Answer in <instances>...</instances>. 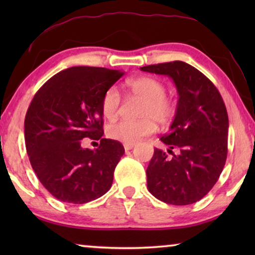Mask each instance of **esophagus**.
Listing matches in <instances>:
<instances>
[{
  "mask_svg": "<svg viewBox=\"0 0 255 255\" xmlns=\"http://www.w3.org/2000/svg\"><path fill=\"white\" fill-rule=\"evenodd\" d=\"M134 147V144H124V149L125 151H130Z\"/></svg>",
  "mask_w": 255,
  "mask_h": 255,
  "instance_id": "1",
  "label": "esophagus"
}]
</instances>
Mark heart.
Here are the masks:
<instances>
[{"instance_id": "obj_1", "label": "heart", "mask_w": 255, "mask_h": 255, "mask_svg": "<svg viewBox=\"0 0 255 255\" xmlns=\"http://www.w3.org/2000/svg\"><path fill=\"white\" fill-rule=\"evenodd\" d=\"M127 87L132 95L140 97L142 103L137 121L123 120L110 124L107 134L114 140L135 144L141 138L155 131V122L160 125L169 123L176 111L175 102L166 96V86L152 76H137L128 79ZM121 107V95L116 88L108 89L102 100L103 115L109 120L117 116Z\"/></svg>"}]
</instances>
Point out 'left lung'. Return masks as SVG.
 I'll return each mask as SVG.
<instances>
[{
	"mask_svg": "<svg viewBox=\"0 0 255 255\" xmlns=\"http://www.w3.org/2000/svg\"><path fill=\"white\" fill-rule=\"evenodd\" d=\"M140 69L169 76L179 94L175 118L160 138L172 155L154 148L146 169L147 189L165 203H195L217 182L228 156L229 117L224 101L214 83L187 62H163Z\"/></svg>",
	"mask_w": 255,
	"mask_h": 255,
	"instance_id": "obj_1",
	"label": "left lung"
}]
</instances>
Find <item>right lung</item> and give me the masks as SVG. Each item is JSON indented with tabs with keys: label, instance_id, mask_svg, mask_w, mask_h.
Wrapping results in <instances>:
<instances>
[{
	"label": "right lung",
	"instance_id": "add662e5",
	"mask_svg": "<svg viewBox=\"0 0 255 255\" xmlns=\"http://www.w3.org/2000/svg\"><path fill=\"white\" fill-rule=\"evenodd\" d=\"M124 72L71 67L44 83L24 121L26 152L41 184L59 201L88 203L107 193L124 154L120 141L102 138L104 94ZM83 137L100 140L82 149Z\"/></svg>",
	"mask_w": 255,
	"mask_h": 255
}]
</instances>
